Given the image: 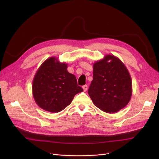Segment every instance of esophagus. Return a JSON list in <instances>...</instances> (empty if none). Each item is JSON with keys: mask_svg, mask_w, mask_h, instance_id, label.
I'll return each mask as SVG.
<instances>
[{"mask_svg": "<svg viewBox=\"0 0 159 159\" xmlns=\"http://www.w3.org/2000/svg\"><path fill=\"white\" fill-rule=\"evenodd\" d=\"M82 88H83V89H84V91H86L87 89H88V86H87V85L83 86H82Z\"/></svg>", "mask_w": 159, "mask_h": 159, "instance_id": "34e87169", "label": "esophagus"}]
</instances>
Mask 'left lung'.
I'll list each match as a JSON object with an SVG mask.
<instances>
[{"label": "left lung", "instance_id": "obj_1", "mask_svg": "<svg viewBox=\"0 0 159 159\" xmlns=\"http://www.w3.org/2000/svg\"><path fill=\"white\" fill-rule=\"evenodd\" d=\"M93 78L88 94L95 106L109 113L126 106L132 95V80L126 66L118 57L106 55L93 64Z\"/></svg>", "mask_w": 159, "mask_h": 159}]
</instances>
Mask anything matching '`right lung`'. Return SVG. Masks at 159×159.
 <instances>
[{"mask_svg": "<svg viewBox=\"0 0 159 159\" xmlns=\"http://www.w3.org/2000/svg\"><path fill=\"white\" fill-rule=\"evenodd\" d=\"M68 64L57 57L46 59L37 70L33 80V96L45 111L58 113L71 104L75 95L82 92L74 75L67 70Z\"/></svg>", "mask_w": 159, "mask_h": 159, "instance_id": "1", "label": "right lung"}]
</instances>
